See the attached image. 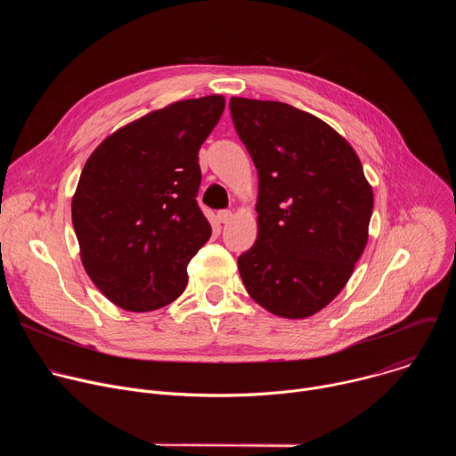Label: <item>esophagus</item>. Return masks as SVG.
Returning <instances> with one entry per match:
<instances>
[{"label": "esophagus", "instance_id": "1", "mask_svg": "<svg viewBox=\"0 0 456 456\" xmlns=\"http://www.w3.org/2000/svg\"><path fill=\"white\" fill-rule=\"evenodd\" d=\"M216 216H218L220 224H229L232 220V213L231 211H220Z\"/></svg>", "mask_w": 456, "mask_h": 456}]
</instances>
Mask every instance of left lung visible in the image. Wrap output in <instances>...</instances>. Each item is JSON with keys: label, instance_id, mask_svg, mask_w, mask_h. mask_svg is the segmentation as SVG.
<instances>
[{"label": "left lung", "instance_id": "8db88e82", "mask_svg": "<svg viewBox=\"0 0 456 456\" xmlns=\"http://www.w3.org/2000/svg\"><path fill=\"white\" fill-rule=\"evenodd\" d=\"M236 132L257 169V238L238 257L248 296L303 319L348 283L368 241L373 191L332 126L278 101L232 97Z\"/></svg>", "mask_w": 456, "mask_h": 456}]
</instances>
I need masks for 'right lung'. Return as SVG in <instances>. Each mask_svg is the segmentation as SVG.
Returning <instances> with one entry per match:
<instances>
[{
  "instance_id": "right-lung-1",
  "label": "right lung",
  "mask_w": 456,
  "mask_h": 456,
  "mask_svg": "<svg viewBox=\"0 0 456 456\" xmlns=\"http://www.w3.org/2000/svg\"><path fill=\"white\" fill-rule=\"evenodd\" d=\"M225 108L222 95L176 101L106 137L72 199L81 262L117 306L150 312L187 285V264L211 238L197 204L199 150Z\"/></svg>"
}]
</instances>
